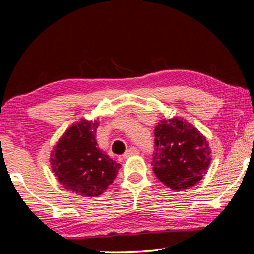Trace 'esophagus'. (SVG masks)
<instances>
[{
    "label": "esophagus",
    "mask_w": 254,
    "mask_h": 254,
    "mask_svg": "<svg viewBox=\"0 0 254 254\" xmlns=\"http://www.w3.org/2000/svg\"><path fill=\"white\" fill-rule=\"evenodd\" d=\"M138 152H140V151H138V149L136 147H130L129 149H127L126 152H125V154L123 155V157L124 158H127V157H129V156L137 155Z\"/></svg>",
    "instance_id": "34e87169"
}]
</instances>
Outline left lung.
<instances>
[{"instance_id":"left-lung-1","label":"left lung","mask_w":254,"mask_h":254,"mask_svg":"<svg viewBox=\"0 0 254 254\" xmlns=\"http://www.w3.org/2000/svg\"><path fill=\"white\" fill-rule=\"evenodd\" d=\"M152 170L171 190L189 189L206 175L210 163V148L206 137L192 124L172 118L155 128Z\"/></svg>"}]
</instances>
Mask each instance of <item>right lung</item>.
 Returning a JSON list of instances; mask_svg holds the SVG:
<instances>
[{
    "label": "right lung",
    "instance_id": "1",
    "mask_svg": "<svg viewBox=\"0 0 254 254\" xmlns=\"http://www.w3.org/2000/svg\"><path fill=\"white\" fill-rule=\"evenodd\" d=\"M97 121L83 119L59 140L51 165L59 183L83 196H98L113 183L120 164L97 147Z\"/></svg>",
    "mask_w": 254,
    "mask_h": 254
}]
</instances>
